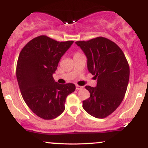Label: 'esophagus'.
Here are the masks:
<instances>
[{
  "label": "esophagus",
  "mask_w": 148,
  "mask_h": 148,
  "mask_svg": "<svg viewBox=\"0 0 148 148\" xmlns=\"http://www.w3.org/2000/svg\"><path fill=\"white\" fill-rule=\"evenodd\" d=\"M82 88H83L82 86H79V85H76V90H80V89H81Z\"/></svg>",
  "instance_id": "obj_1"
}]
</instances>
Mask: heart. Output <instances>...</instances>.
<instances>
[{"mask_svg": "<svg viewBox=\"0 0 148 148\" xmlns=\"http://www.w3.org/2000/svg\"><path fill=\"white\" fill-rule=\"evenodd\" d=\"M80 54H81V53H79V52H76L75 53V54H74V56H78V55H80Z\"/></svg>", "mask_w": 148, "mask_h": 148, "instance_id": "b5f03b06", "label": "heart"}]
</instances>
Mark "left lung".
<instances>
[{"instance_id": "8db88e82", "label": "left lung", "mask_w": 148, "mask_h": 148, "mask_svg": "<svg viewBox=\"0 0 148 148\" xmlns=\"http://www.w3.org/2000/svg\"><path fill=\"white\" fill-rule=\"evenodd\" d=\"M88 58V71L97 79V87L86 86L90 96L83 108L92 116L105 118L114 112L125 97L130 66L122 49L106 37L76 41Z\"/></svg>"}]
</instances>
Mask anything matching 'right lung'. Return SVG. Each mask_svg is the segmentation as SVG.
Returning <instances> with one entry per match:
<instances>
[{
	"mask_svg": "<svg viewBox=\"0 0 148 148\" xmlns=\"http://www.w3.org/2000/svg\"><path fill=\"white\" fill-rule=\"evenodd\" d=\"M73 42L40 35L28 42L18 56L16 74L22 97L44 120L59 116L65 108L67 95L76 89L74 84H59L53 78L61 57Z\"/></svg>",
	"mask_w": 148,
	"mask_h": 148,
	"instance_id": "obj_1",
	"label": "right lung"
}]
</instances>
